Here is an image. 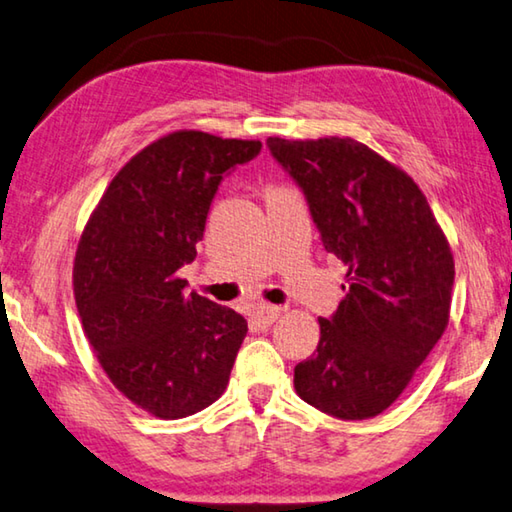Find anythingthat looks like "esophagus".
I'll return each instance as SVG.
<instances>
[{"instance_id":"esophagus-1","label":"esophagus","mask_w":512,"mask_h":512,"mask_svg":"<svg viewBox=\"0 0 512 512\" xmlns=\"http://www.w3.org/2000/svg\"><path fill=\"white\" fill-rule=\"evenodd\" d=\"M279 315H281L279 306L261 304V306L254 308V313H251V320L261 326V329H267V326H272L276 320H279Z\"/></svg>"}]
</instances>
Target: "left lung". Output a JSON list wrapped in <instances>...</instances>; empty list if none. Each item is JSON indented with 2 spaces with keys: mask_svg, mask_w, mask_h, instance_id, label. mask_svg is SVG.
<instances>
[{
  "mask_svg": "<svg viewBox=\"0 0 512 512\" xmlns=\"http://www.w3.org/2000/svg\"><path fill=\"white\" fill-rule=\"evenodd\" d=\"M304 190L322 245L347 265L345 297L295 367L297 395L340 420L399 399L449 324L454 254L420 186L354 138H267Z\"/></svg>",
  "mask_w": 512,
  "mask_h": 512,
  "instance_id": "8db88e82",
  "label": "left lung"
}]
</instances>
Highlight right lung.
<instances>
[{
	"label": "right lung",
	"instance_id": "obj_1",
	"mask_svg": "<svg viewBox=\"0 0 512 512\" xmlns=\"http://www.w3.org/2000/svg\"><path fill=\"white\" fill-rule=\"evenodd\" d=\"M261 147L167 133L115 174L81 233L72 286L83 333L115 388L161 420L199 413L229 385L247 320L188 295L177 270L195 261L222 174Z\"/></svg>",
	"mask_w": 512,
	"mask_h": 512
}]
</instances>
